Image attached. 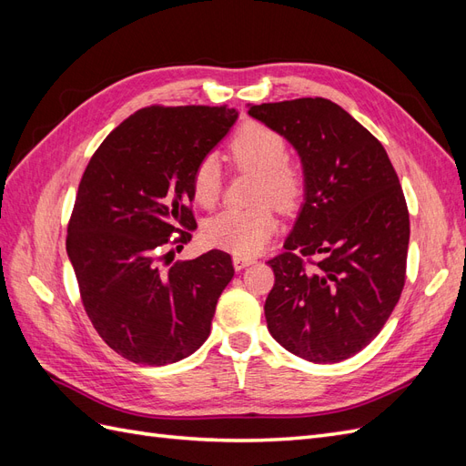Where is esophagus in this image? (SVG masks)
Segmentation results:
<instances>
[{
  "instance_id": "esophagus-1",
  "label": "esophagus",
  "mask_w": 466,
  "mask_h": 466,
  "mask_svg": "<svg viewBox=\"0 0 466 466\" xmlns=\"http://www.w3.org/2000/svg\"><path fill=\"white\" fill-rule=\"evenodd\" d=\"M252 262H255V258H247V257H233V266H235V270H243V268L250 266Z\"/></svg>"
}]
</instances>
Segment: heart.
Listing matches in <instances>:
<instances>
[{"mask_svg": "<svg viewBox=\"0 0 466 466\" xmlns=\"http://www.w3.org/2000/svg\"><path fill=\"white\" fill-rule=\"evenodd\" d=\"M229 159L241 171L258 173L255 202L248 209H225L204 223V241L237 257H252L270 241L278 228L272 202L281 211L299 206L305 194L301 168L288 161V139L262 122H247L229 142ZM192 198L202 208H214L221 196V167L214 155L200 159L192 171Z\"/></svg>", "mask_w": 466, "mask_h": 466, "instance_id": "b5f03b06", "label": "heart"}]
</instances>
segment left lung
I'll return each instance as SVG.
<instances>
[{
	"label": "left lung",
	"instance_id": "obj_1",
	"mask_svg": "<svg viewBox=\"0 0 466 466\" xmlns=\"http://www.w3.org/2000/svg\"><path fill=\"white\" fill-rule=\"evenodd\" d=\"M248 115L284 134L305 175L286 252L268 260V330L307 361L348 360L385 327L406 281L410 218L397 171L379 139L329 98L262 103Z\"/></svg>",
	"mask_w": 466,
	"mask_h": 466
}]
</instances>
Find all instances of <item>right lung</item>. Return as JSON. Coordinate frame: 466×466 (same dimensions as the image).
Instances as JSON below:
<instances>
[{
    "label": "right lung",
    "mask_w": 466,
    "mask_h": 466,
    "mask_svg": "<svg viewBox=\"0 0 466 466\" xmlns=\"http://www.w3.org/2000/svg\"><path fill=\"white\" fill-rule=\"evenodd\" d=\"M235 120L228 105L139 108L105 137L81 177L67 257L95 330L134 363L180 361L209 336L235 274L231 257L214 248L165 268L171 252H163L190 241L192 171Z\"/></svg>",
    "instance_id": "add662e5"
}]
</instances>
